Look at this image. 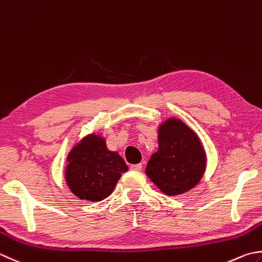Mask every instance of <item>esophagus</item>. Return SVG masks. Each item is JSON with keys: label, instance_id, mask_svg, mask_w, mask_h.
<instances>
[{"label": "esophagus", "instance_id": "esophagus-1", "mask_svg": "<svg viewBox=\"0 0 262 262\" xmlns=\"http://www.w3.org/2000/svg\"><path fill=\"white\" fill-rule=\"evenodd\" d=\"M130 169H131L132 171H141L142 165H141V164H132V165L130 166Z\"/></svg>", "mask_w": 262, "mask_h": 262}]
</instances>
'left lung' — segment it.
Returning a JSON list of instances; mask_svg holds the SVG:
<instances>
[{"mask_svg":"<svg viewBox=\"0 0 262 262\" xmlns=\"http://www.w3.org/2000/svg\"><path fill=\"white\" fill-rule=\"evenodd\" d=\"M157 131L159 150L148 161L146 174L165 195L185 194L204 174V147L196 132L179 118H167Z\"/></svg>","mask_w":262,"mask_h":262,"instance_id":"1","label":"left lung"}]
</instances>
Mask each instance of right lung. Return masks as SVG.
Here are the masks:
<instances>
[{
    "mask_svg": "<svg viewBox=\"0 0 262 262\" xmlns=\"http://www.w3.org/2000/svg\"><path fill=\"white\" fill-rule=\"evenodd\" d=\"M65 180L80 200L99 202L110 196L127 165L118 152L106 146L105 138L96 133L85 136L67 156Z\"/></svg>",
    "mask_w": 262,
    "mask_h": 262,
    "instance_id": "1",
    "label": "right lung"
}]
</instances>
